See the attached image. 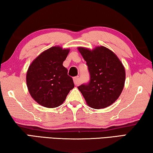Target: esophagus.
I'll use <instances>...</instances> for the list:
<instances>
[{
    "label": "esophagus",
    "mask_w": 153,
    "mask_h": 153,
    "mask_svg": "<svg viewBox=\"0 0 153 153\" xmlns=\"http://www.w3.org/2000/svg\"><path fill=\"white\" fill-rule=\"evenodd\" d=\"M73 80H74V84L76 85H78L79 84V76L74 77Z\"/></svg>",
    "instance_id": "obj_1"
}]
</instances>
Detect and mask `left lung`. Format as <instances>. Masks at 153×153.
<instances>
[{
	"instance_id": "1",
	"label": "left lung",
	"mask_w": 153,
	"mask_h": 153,
	"mask_svg": "<svg viewBox=\"0 0 153 153\" xmlns=\"http://www.w3.org/2000/svg\"><path fill=\"white\" fill-rule=\"evenodd\" d=\"M87 62L90 81L78 89L89 106L95 109L111 106L119 98L126 81V71L114 52L104 46L93 50L78 47Z\"/></svg>"
}]
</instances>
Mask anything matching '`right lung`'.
I'll return each instance as SVG.
<instances>
[{"instance_id":"1","label":"right lung","mask_w":153,"mask_h":153,"mask_svg":"<svg viewBox=\"0 0 153 153\" xmlns=\"http://www.w3.org/2000/svg\"><path fill=\"white\" fill-rule=\"evenodd\" d=\"M69 51V49L52 47L35 58L27 69V89L42 106L51 108L60 106L74 88L73 80L63 66Z\"/></svg>"}]
</instances>
